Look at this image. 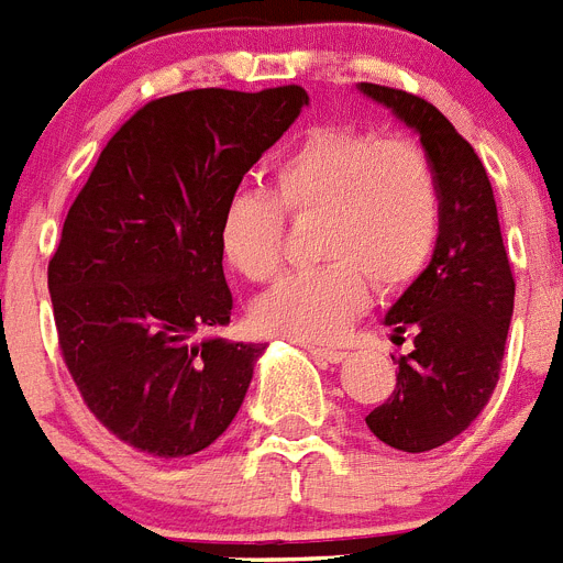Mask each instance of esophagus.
Listing matches in <instances>:
<instances>
[{
    "mask_svg": "<svg viewBox=\"0 0 563 563\" xmlns=\"http://www.w3.org/2000/svg\"><path fill=\"white\" fill-rule=\"evenodd\" d=\"M307 353L313 355V358H319V362H328V364H339L347 358V353L344 350H333V347H316V344H307Z\"/></svg>",
    "mask_w": 563,
    "mask_h": 563,
    "instance_id": "esophagus-1",
    "label": "esophagus"
}]
</instances>
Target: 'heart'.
<instances>
[{"mask_svg": "<svg viewBox=\"0 0 563 563\" xmlns=\"http://www.w3.org/2000/svg\"><path fill=\"white\" fill-rule=\"evenodd\" d=\"M282 213L321 216L316 258L253 305L267 335L324 344L369 305V285L401 290L430 262L441 230L439 181L410 142H382L353 128H319L273 167V196L239 187L219 213V250L250 282H267L282 262Z\"/></svg>", "mask_w": 563, "mask_h": 563, "instance_id": "1", "label": "heart"}]
</instances>
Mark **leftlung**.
<instances>
[{"label": "left lung", "mask_w": 563, "mask_h": 563, "mask_svg": "<svg viewBox=\"0 0 563 563\" xmlns=\"http://www.w3.org/2000/svg\"><path fill=\"white\" fill-rule=\"evenodd\" d=\"M355 88L419 136L439 181L430 264L384 316L393 339L412 333V350L396 358L393 396L364 419L384 444L427 453L467 430L496 390L516 282L493 185L467 139L419 96L369 81Z\"/></svg>", "instance_id": "left-lung-1"}]
</instances>
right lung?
Returning a JSON list of instances; mask_svg holds the SVG:
<instances>
[{
  "label": "right lung",
  "instance_id": "1",
  "mask_svg": "<svg viewBox=\"0 0 563 563\" xmlns=\"http://www.w3.org/2000/svg\"><path fill=\"white\" fill-rule=\"evenodd\" d=\"M307 104L299 85L147 102L67 210L47 267L59 347L85 405L124 444L185 459L242 407L267 344L201 339L233 313L219 213Z\"/></svg>",
  "mask_w": 563,
  "mask_h": 563
}]
</instances>
